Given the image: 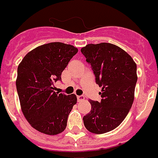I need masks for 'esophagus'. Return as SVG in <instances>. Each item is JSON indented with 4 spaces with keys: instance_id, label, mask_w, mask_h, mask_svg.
Listing matches in <instances>:
<instances>
[{
    "instance_id": "1",
    "label": "esophagus",
    "mask_w": 158,
    "mask_h": 158,
    "mask_svg": "<svg viewBox=\"0 0 158 158\" xmlns=\"http://www.w3.org/2000/svg\"><path fill=\"white\" fill-rule=\"evenodd\" d=\"M77 98H78V101H79V102H82V101H84L85 97L83 96V95H80V96H77Z\"/></svg>"
}]
</instances>
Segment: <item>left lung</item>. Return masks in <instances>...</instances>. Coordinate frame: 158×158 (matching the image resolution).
<instances>
[{
    "label": "left lung",
    "mask_w": 158,
    "mask_h": 158,
    "mask_svg": "<svg viewBox=\"0 0 158 158\" xmlns=\"http://www.w3.org/2000/svg\"><path fill=\"white\" fill-rule=\"evenodd\" d=\"M102 87L101 102L89 100L91 111L83 118L88 131L102 134L124 120L134 100L137 64L125 50L110 43L89 44L81 49Z\"/></svg>",
    "instance_id": "1"
}]
</instances>
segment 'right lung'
I'll use <instances>...</instances> for the list:
<instances>
[{
    "instance_id": "obj_1",
    "label": "right lung",
    "mask_w": 158,
    "mask_h": 158,
    "mask_svg": "<svg viewBox=\"0 0 158 158\" xmlns=\"http://www.w3.org/2000/svg\"><path fill=\"white\" fill-rule=\"evenodd\" d=\"M77 52L74 45L51 42L27 53L18 65L15 84L21 111L31 127L42 133L56 135L66 128L77 97L55 92L54 83L61 79Z\"/></svg>"
}]
</instances>
